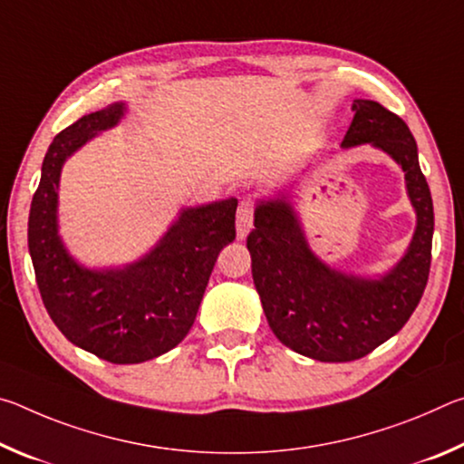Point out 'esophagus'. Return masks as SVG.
I'll use <instances>...</instances> for the list:
<instances>
[{"label":"esophagus","instance_id":"esophagus-1","mask_svg":"<svg viewBox=\"0 0 464 464\" xmlns=\"http://www.w3.org/2000/svg\"><path fill=\"white\" fill-rule=\"evenodd\" d=\"M254 217H256V207L251 200H243L237 208V237L246 239L247 233L254 227Z\"/></svg>","mask_w":464,"mask_h":464}]
</instances>
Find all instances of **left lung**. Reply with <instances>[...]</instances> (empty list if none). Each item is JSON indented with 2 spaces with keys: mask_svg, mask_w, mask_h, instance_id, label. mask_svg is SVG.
<instances>
[{
  "mask_svg": "<svg viewBox=\"0 0 464 464\" xmlns=\"http://www.w3.org/2000/svg\"><path fill=\"white\" fill-rule=\"evenodd\" d=\"M342 147L371 143L405 171L418 225L405 256L379 278L329 268L313 254L286 194L260 200L247 235L251 276L274 335L286 348L321 362H350L401 329L428 285L434 204L407 124L372 100H354Z\"/></svg>",
  "mask_w": 464,
  "mask_h": 464,
  "instance_id": "1",
  "label": "left lung"
}]
</instances>
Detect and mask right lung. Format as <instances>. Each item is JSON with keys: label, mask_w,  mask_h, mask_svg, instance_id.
<instances>
[{"label": "right lung", "mask_w": 464, "mask_h": 464, "mask_svg": "<svg viewBox=\"0 0 464 464\" xmlns=\"http://www.w3.org/2000/svg\"><path fill=\"white\" fill-rule=\"evenodd\" d=\"M122 102L82 116L53 139L28 217V249L53 324L77 348L112 364H139L184 340L221 249L235 239L237 198L184 208L140 260L124 268L77 264L59 237L63 163L102 130L119 124Z\"/></svg>", "instance_id": "right-lung-1"}]
</instances>
